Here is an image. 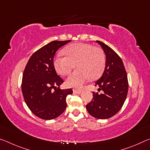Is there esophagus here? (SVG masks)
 Returning <instances> with one entry per match:
<instances>
[{"label": "esophagus", "mask_w": 150, "mask_h": 150, "mask_svg": "<svg viewBox=\"0 0 150 150\" xmlns=\"http://www.w3.org/2000/svg\"><path fill=\"white\" fill-rule=\"evenodd\" d=\"M73 93H76V94H81V93H82V91L81 90H77V89H73Z\"/></svg>", "instance_id": "esophagus-1"}]
</instances>
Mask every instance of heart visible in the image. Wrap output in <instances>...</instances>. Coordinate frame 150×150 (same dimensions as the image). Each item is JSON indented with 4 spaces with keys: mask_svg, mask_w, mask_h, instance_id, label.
Listing matches in <instances>:
<instances>
[{
    "mask_svg": "<svg viewBox=\"0 0 150 150\" xmlns=\"http://www.w3.org/2000/svg\"><path fill=\"white\" fill-rule=\"evenodd\" d=\"M63 52L66 57L58 55L54 59L57 72L61 75H67L75 64L77 69L67 78L66 83L68 87L81 88L89 79L96 80L103 75L106 56L100 48L85 43H75L66 47Z\"/></svg>",
    "mask_w": 150,
    "mask_h": 150,
    "instance_id": "b5f03b06",
    "label": "heart"
}]
</instances>
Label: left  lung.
I'll list each match as a JSON object with an SVG mask.
<instances>
[{"label": "left lung", "mask_w": 150, "mask_h": 150, "mask_svg": "<svg viewBox=\"0 0 150 150\" xmlns=\"http://www.w3.org/2000/svg\"><path fill=\"white\" fill-rule=\"evenodd\" d=\"M106 55L104 73L95 83L98 91L93 92V99L86 105L88 112L96 118L106 119L115 115L122 107L128 91V81L124 63L120 56L112 48L96 41Z\"/></svg>", "instance_id": "left-lung-1"}]
</instances>
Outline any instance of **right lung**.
<instances>
[{
    "label": "right lung",
    "mask_w": 150,
    "mask_h": 150,
    "mask_svg": "<svg viewBox=\"0 0 150 150\" xmlns=\"http://www.w3.org/2000/svg\"><path fill=\"white\" fill-rule=\"evenodd\" d=\"M71 42L52 41L34 52L30 57L22 76V91L28 107L38 117L52 120L67 107L66 97L71 88L61 89L63 80L57 75L54 65L55 52Z\"/></svg>",
    "instance_id": "1"
}]
</instances>
